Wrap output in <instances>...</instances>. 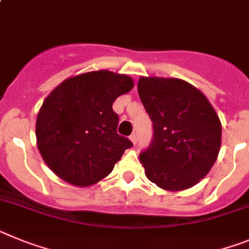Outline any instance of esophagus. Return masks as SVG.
<instances>
[{
	"label": "esophagus",
	"instance_id": "esophagus-1",
	"mask_svg": "<svg viewBox=\"0 0 249 249\" xmlns=\"http://www.w3.org/2000/svg\"><path fill=\"white\" fill-rule=\"evenodd\" d=\"M130 142H133V144H137V142H138V135L135 133L134 134H131L130 135Z\"/></svg>",
	"mask_w": 249,
	"mask_h": 249
}]
</instances>
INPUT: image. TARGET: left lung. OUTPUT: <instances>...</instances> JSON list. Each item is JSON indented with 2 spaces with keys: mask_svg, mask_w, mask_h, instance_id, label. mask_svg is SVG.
Returning <instances> with one entry per match:
<instances>
[{
  "mask_svg": "<svg viewBox=\"0 0 249 249\" xmlns=\"http://www.w3.org/2000/svg\"><path fill=\"white\" fill-rule=\"evenodd\" d=\"M138 92L154 138L140 154L146 178L168 192L189 189L219 154L222 124L200 90L176 77L140 76Z\"/></svg>",
  "mask_w": 249,
  "mask_h": 249,
  "instance_id": "1",
  "label": "left lung"
}]
</instances>
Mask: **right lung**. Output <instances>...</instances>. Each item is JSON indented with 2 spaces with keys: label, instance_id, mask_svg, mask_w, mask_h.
Wrapping results in <instances>:
<instances>
[{
  "label": "right lung",
  "instance_id": "1",
  "mask_svg": "<svg viewBox=\"0 0 249 249\" xmlns=\"http://www.w3.org/2000/svg\"><path fill=\"white\" fill-rule=\"evenodd\" d=\"M134 80L107 70L68 77L47 95L36 120L41 157L64 181L89 187L107 177L133 144L116 133L112 103Z\"/></svg>",
  "mask_w": 249,
  "mask_h": 249
}]
</instances>
